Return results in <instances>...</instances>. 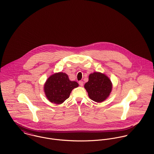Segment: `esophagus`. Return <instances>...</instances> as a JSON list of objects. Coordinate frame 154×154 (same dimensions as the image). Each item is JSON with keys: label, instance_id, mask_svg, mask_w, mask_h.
Returning a JSON list of instances; mask_svg holds the SVG:
<instances>
[{"label": "esophagus", "instance_id": "esophagus-1", "mask_svg": "<svg viewBox=\"0 0 154 154\" xmlns=\"http://www.w3.org/2000/svg\"><path fill=\"white\" fill-rule=\"evenodd\" d=\"M79 85H80L81 87H83V85H84V82H83V81H79Z\"/></svg>", "mask_w": 154, "mask_h": 154}]
</instances>
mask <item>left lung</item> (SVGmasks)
Instances as JSON below:
<instances>
[{"mask_svg":"<svg viewBox=\"0 0 154 154\" xmlns=\"http://www.w3.org/2000/svg\"><path fill=\"white\" fill-rule=\"evenodd\" d=\"M84 88L88 92L89 97L93 101L101 103L110 95L112 83L107 76L100 72H94L89 76V80Z\"/></svg>","mask_w":154,"mask_h":154,"instance_id":"8db88e82","label":"left lung"}]
</instances>
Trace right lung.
<instances>
[{"instance_id": "right-lung-1", "label": "right lung", "mask_w": 154, "mask_h": 154, "mask_svg": "<svg viewBox=\"0 0 154 154\" xmlns=\"http://www.w3.org/2000/svg\"><path fill=\"white\" fill-rule=\"evenodd\" d=\"M78 86L76 82L69 80L65 73L59 72L47 79L44 84V92L50 102L60 104L69 97L72 89Z\"/></svg>"}]
</instances>
